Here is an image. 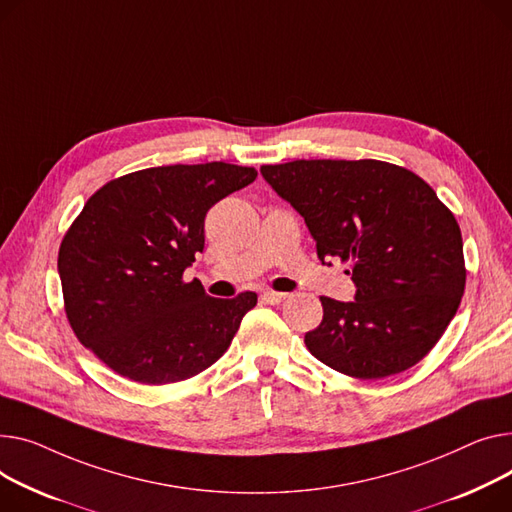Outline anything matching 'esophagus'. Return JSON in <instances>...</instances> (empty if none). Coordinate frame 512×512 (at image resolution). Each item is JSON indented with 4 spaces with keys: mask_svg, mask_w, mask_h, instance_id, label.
I'll return each instance as SVG.
<instances>
[{
    "mask_svg": "<svg viewBox=\"0 0 512 512\" xmlns=\"http://www.w3.org/2000/svg\"><path fill=\"white\" fill-rule=\"evenodd\" d=\"M261 298H263L267 304H280V302H284V300L288 298V294H284V292H274V290H267V292H263V294H261Z\"/></svg>",
    "mask_w": 512,
    "mask_h": 512,
    "instance_id": "esophagus-1",
    "label": "esophagus"
}]
</instances>
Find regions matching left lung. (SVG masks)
Instances as JSON below:
<instances>
[{"instance_id": "left-lung-1", "label": "left lung", "mask_w": 512, "mask_h": 512, "mask_svg": "<svg viewBox=\"0 0 512 512\" xmlns=\"http://www.w3.org/2000/svg\"><path fill=\"white\" fill-rule=\"evenodd\" d=\"M263 179L304 218L317 255L350 263L356 296H321L309 352L374 381L418 364L449 327L465 290L461 230L412 170L383 160H294Z\"/></svg>"}]
</instances>
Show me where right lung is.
<instances>
[{
    "mask_svg": "<svg viewBox=\"0 0 512 512\" xmlns=\"http://www.w3.org/2000/svg\"><path fill=\"white\" fill-rule=\"evenodd\" d=\"M257 177L226 162L135 170L102 185L65 232L57 269L80 344L142 385L195 377L230 346L255 292L212 298L183 271L203 251V222Z\"/></svg>",
    "mask_w": 512,
    "mask_h": 512,
    "instance_id": "right-lung-1",
    "label": "right lung"
}]
</instances>
